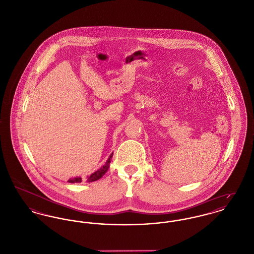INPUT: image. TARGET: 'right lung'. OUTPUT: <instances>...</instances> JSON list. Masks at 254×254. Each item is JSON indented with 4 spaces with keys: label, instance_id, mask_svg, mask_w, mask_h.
I'll return each mask as SVG.
<instances>
[{
    "label": "right lung",
    "instance_id": "add662e5",
    "mask_svg": "<svg viewBox=\"0 0 254 254\" xmlns=\"http://www.w3.org/2000/svg\"><path fill=\"white\" fill-rule=\"evenodd\" d=\"M113 155H114V153L111 154V156L109 157V159L107 160V162L105 163V165L102 168L86 177L87 182H93V181H96V180L101 178L102 176L107 172V170L110 168V163H111V160L113 158ZM82 181H83L82 177H74V178H70L67 182H69V183H81Z\"/></svg>",
    "mask_w": 254,
    "mask_h": 254
}]
</instances>
